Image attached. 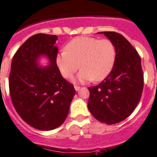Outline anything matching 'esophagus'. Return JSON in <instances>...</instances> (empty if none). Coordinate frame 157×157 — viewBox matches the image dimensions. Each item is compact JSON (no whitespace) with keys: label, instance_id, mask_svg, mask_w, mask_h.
Returning a JSON list of instances; mask_svg holds the SVG:
<instances>
[{"label":"esophagus","instance_id":"1","mask_svg":"<svg viewBox=\"0 0 157 157\" xmlns=\"http://www.w3.org/2000/svg\"><path fill=\"white\" fill-rule=\"evenodd\" d=\"M74 88H75V90H77H77H80V87H79V86H74Z\"/></svg>","mask_w":157,"mask_h":157}]
</instances>
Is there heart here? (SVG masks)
<instances>
[{"mask_svg":"<svg viewBox=\"0 0 157 157\" xmlns=\"http://www.w3.org/2000/svg\"><path fill=\"white\" fill-rule=\"evenodd\" d=\"M115 57V45L109 39L80 36L67 42L64 52L57 54L55 61L64 78H71L80 66L78 80L98 82L109 75Z\"/></svg>","mask_w":157,"mask_h":157,"instance_id":"b5f03b06","label":"heart"}]
</instances>
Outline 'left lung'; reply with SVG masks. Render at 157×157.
<instances>
[{
	"instance_id": "obj_1",
	"label": "left lung",
	"mask_w": 157,
	"mask_h": 157,
	"mask_svg": "<svg viewBox=\"0 0 157 157\" xmlns=\"http://www.w3.org/2000/svg\"><path fill=\"white\" fill-rule=\"evenodd\" d=\"M114 44L116 57L109 75L98 85L88 87L89 111L108 125L128 118L138 105L143 89L141 58L129 42L115 32H101Z\"/></svg>"
}]
</instances>
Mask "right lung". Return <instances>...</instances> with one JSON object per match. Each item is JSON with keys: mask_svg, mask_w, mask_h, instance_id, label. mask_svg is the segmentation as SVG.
<instances>
[{"mask_svg": "<svg viewBox=\"0 0 157 157\" xmlns=\"http://www.w3.org/2000/svg\"><path fill=\"white\" fill-rule=\"evenodd\" d=\"M57 39L42 33L31 36L15 52L11 65L9 90L16 112L27 124L42 131L62 125L76 93L56 64ZM42 55L49 59L48 67H38Z\"/></svg>", "mask_w": 157, "mask_h": 157, "instance_id": "add662e5", "label": "right lung"}]
</instances>
